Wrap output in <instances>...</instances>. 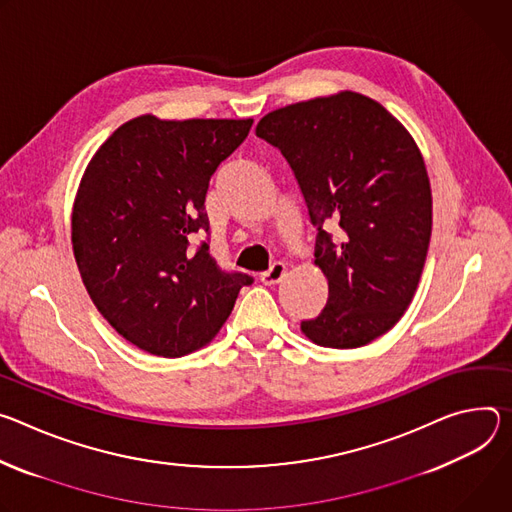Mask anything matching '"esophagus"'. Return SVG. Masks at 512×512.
Masks as SVG:
<instances>
[{
	"instance_id": "1",
	"label": "esophagus",
	"mask_w": 512,
	"mask_h": 512,
	"mask_svg": "<svg viewBox=\"0 0 512 512\" xmlns=\"http://www.w3.org/2000/svg\"><path fill=\"white\" fill-rule=\"evenodd\" d=\"M285 272H287V266L282 264V262H274L268 270H264L262 274H260V282L262 285H276V282L285 276Z\"/></svg>"
}]
</instances>
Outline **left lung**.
<instances>
[{
  "mask_svg": "<svg viewBox=\"0 0 512 512\" xmlns=\"http://www.w3.org/2000/svg\"><path fill=\"white\" fill-rule=\"evenodd\" d=\"M256 136L287 158L317 230L329 295L303 333L323 348L370 344L411 305L429 250L431 187L413 136L354 91L270 111Z\"/></svg>",
  "mask_w": 512,
  "mask_h": 512,
  "instance_id": "left-lung-1",
  "label": "left lung"
}]
</instances>
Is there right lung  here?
<instances>
[{
    "label": "right lung",
    "mask_w": 512,
    "mask_h": 512,
    "mask_svg": "<svg viewBox=\"0 0 512 512\" xmlns=\"http://www.w3.org/2000/svg\"><path fill=\"white\" fill-rule=\"evenodd\" d=\"M252 120L170 122L140 116L113 132L81 179L71 238L97 311L136 348L181 358L209 344L254 278L225 272L205 195Z\"/></svg>",
    "instance_id": "right-lung-1"
}]
</instances>
